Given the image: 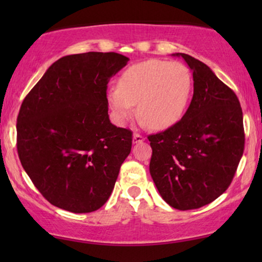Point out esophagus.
I'll list each match as a JSON object with an SVG mask.
<instances>
[{"label": "esophagus", "instance_id": "obj_1", "mask_svg": "<svg viewBox=\"0 0 262 262\" xmlns=\"http://www.w3.org/2000/svg\"><path fill=\"white\" fill-rule=\"evenodd\" d=\"M144 137H143L142 135L139 134H134V137H132V142H134V144H137V143H142L144 142Z\"/></svg>", "mask_w": 262, "mask_h": 262}]
</instances>
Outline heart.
<instances>
[{"label": "heart", "mask_w": 262, "mask_h": 262, "mask_svg": "<svg viewBox=\"0 0 262 262\" xmlns=\"http://www.w3.org/2000/svg\"><path fill=\"white\" fill-rule=\"evenodd\" d=\"M191 92L192 76L187 67L149 59L128 67L121 74L119 85L107 91V101L118 124L125 123L138 103L143 124L163 130L181 119Z\"/></svg>", "instance_id": "heart-1"}]
</instances>
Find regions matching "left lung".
<instances>
[{
    "label": "left lung",
    "mask_w": 262,
    "mask_h": 262,
    "mask_svg": "<svg viewBox=\"0 0 262 262\" xmlns=\"http://www.w3.org/2000/svg\"><path fill=\"white\" fill-rule=\"evenodd\" d=\"M193 73L188 110L166 131L150 135V174L164 202L178 210L207 205L227 191L245 150L237 96L206 64L186 53Z\"/></svg>",
    "instance_id": "obj_1"
}]
</instances>
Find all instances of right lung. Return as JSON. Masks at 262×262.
<instances>
[{"instance_id":"right-lung-1","label":"right lung","mask_w":262,"mask_h":262,"mask_svg":"<svg viewBox=\"0 0 262 262\" xmlns=\"http://www.w3.org/2000/svg\"><path fill=\"white\" fill-rule=\"evenodd\" d=\"M128 62L116 52L66 56L24 99L16 146L25 171L42 196L74 213L108 200L132 132L110 121L107 84Z\"/></svg>"}]
</instances>
